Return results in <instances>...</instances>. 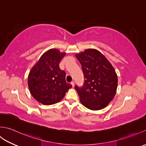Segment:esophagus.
<instances>
[{"label":"esophagus","instance_id":"34e87169","mask_svg":"<svg viewBox=\"0 0 146 146\" xmlns=\"http://www.w3.org/2000/svg\"><path fill=\"white\" fill-rule=\"evenodd\" d=\"M71 84L72 85V86H73V87H74V86H75V82H74V81H72V82H71Z\"/></svg>","mask_w":146,"mask_h":146}]
</instances>
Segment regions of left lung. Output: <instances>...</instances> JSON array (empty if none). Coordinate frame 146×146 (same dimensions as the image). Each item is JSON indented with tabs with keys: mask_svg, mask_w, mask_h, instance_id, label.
<instances>
[{
	"mask_svg": "<svg viewBox=\"0 0 146 146\" xmlns=\"http://www.w3.org/2000/svg\"><path fill=\"white\" fill-rule=\"evenodd\" d=\"M75 56L81 63L85 78L82 86H75L80 102L90 110H101L107 106L116 94L118 79L115 71L97 49H86Z\"/></svg>",
	"mask_w": 146,
	"mask_h": 146,
	"instance_id": "1",
	"label": "left lung"
}]
</instances>
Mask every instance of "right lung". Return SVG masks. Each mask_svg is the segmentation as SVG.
<instances>
[{
    "label": "right lung",
    "instance_id": "add662e5",
    "mask_svg": "<svg viewBox=\"0 0 146 146\" xmlns=\"http://www.w3.org/2000/svg\"><path fill=\"white\" fill-rule=\"evenodd\" d=\"M66 54L56 49L45 52L30 71L27 82L31 94L44 105L58 103L72 87L65 80L66 73L59 64Z\"/></svg>",
    "mask_w": 146,
    "mask_h": 146
}]
</instances>
